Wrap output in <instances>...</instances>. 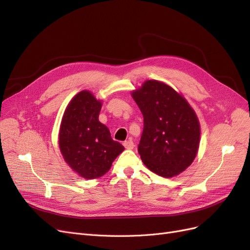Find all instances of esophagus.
<instances>
[{
	"instance_id": "34e87169",
	"label": "esophagus",
	"mask_w": 250,
	"mask_h": 250,
	"mask_svg": "<svg viewBox=\"0 0 250 250\" xmlns=\"http://www.w3.org/2000/svg\"><path fill=\"white\" fill-rule=\"evenodd\" d=\"M123 145H124V147H125L126 149H133V147H134V144H133V142H132L131 140L125 141V142L123 143Z\"/></svg>"
}]
</instances>
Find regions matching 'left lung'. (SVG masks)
<instances>
[{
	"instance_id": "obj_1",
	"label": "left lung",
	"mask_w": 250,
	"mask_h": 250,
	"mask_svg": "<svg viewBox=\"0 0 250 250\" xmlns=\"http://www.w3.org/2000/svg\"><path fill=\"white\" fill-rule=\"evenodd\" d=\"M131 97L144 118L138 151L146 167L170 178L184 172L198 152L200 124L196 112L170 85L146 80Z\"/></svg>"
}]
</instances>
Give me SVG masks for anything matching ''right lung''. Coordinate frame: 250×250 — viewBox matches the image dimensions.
Segmentation results:
<instances>
[{
    "instance_id": "right-lung-1",
    "label": "right lung",
    "mask_w": 250,
    "mask_h": 250,
    "mask_svg": "<svg viewBox=\"0 0 250 250\" xmlns=\"http://www.w3.org/2000/svg\"><path fill=\"white\" fill-rule=\"evenodd\" d=\"M101 107V100L92 92L81 90L67 104L59 128L58 145L63 160L85 179L103 176L125 149L99 121Z\"/></svg>"
}]
</instances>
